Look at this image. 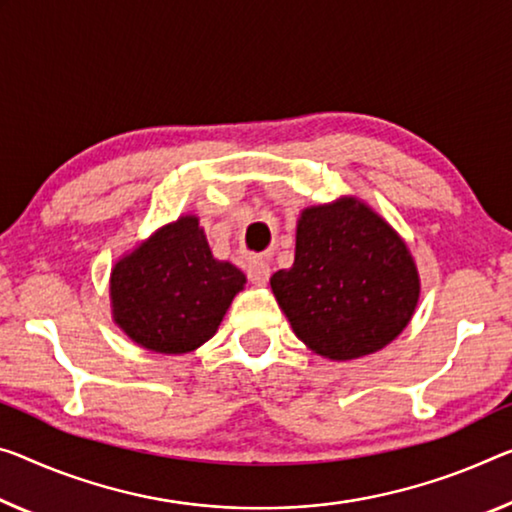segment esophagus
I'll return each mask as SVG.
<instances>
[{
  "label": "esophagus",
  "mask_w": 512,
  "mask_h": 512,
  "mask_svg": "<svg viewBox=\"0 0 512 512\" xmlns=\"http://www.w3.org/2000/svg\"><path fill=\"white\" fill-rule=\"evenodd\" d=\"M270 263L265 261V258H251L249 265H247V277L251 283H256V286H265L267 279H270Z\"/></svg>",
  "instance_id": "1"
}]
</instances>
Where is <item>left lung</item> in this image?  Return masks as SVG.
Segmentation results:
<instances>
[{"label":"left lung","instance_id":"left-lung-1","mask_svg":"<svg viewBox=\"0 0 512 512\" xmlns=\"http://www.w3.org/2000/svg\"><path fill=\"white\" fill-rule=\"evenodd\" d=\"M270 286L297 338L334 361L391 343L421 293L403 238L355 196L302 210L295 263L274 272Z\"/></svg>","mask_w":512,"mask_h":512}]
</instances>
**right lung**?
<instances>
[{
  "label": "right lung",
  "mask_w": 512,
  "mask_h": 512,
  "mask_svg": "<svg viewBox=\"0 0 512 512\" xmlns=\"http://www.w3.org/2000/svg\"><path fill=\"white\" fill-rule=\"evenodd\" d=\"M245 283L238 267L212 256L199 217L183 215L112 267V316L141 348L183 355L215 336Z\"/></svg>",
  "instance_id": "right-lung-1"
}]
</instances>
